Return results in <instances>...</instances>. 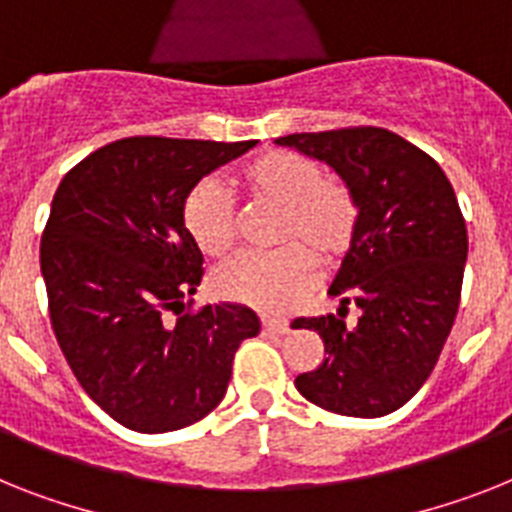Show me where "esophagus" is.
I'll use <instances>...</instances> for the list:
<instances>
[{"label": "esophagus", "instance_id": "obj_1", "mask_svg": "<svg viewBox=\"0 0 512 512\" xmlns=\"http://www.w3.org/2000/svg\"><path fill=\"white\" fill-rule=\"evenodd\" d=\"M261 327L269 335H287L290 332V322L282 319V316H261Z\"/></svg>", "mask_w": 512, "mask_h": 512}]
</instances>
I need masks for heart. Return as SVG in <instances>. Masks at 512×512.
Returning <instances> with one entry per match:
<instances>
[{"label":"heart","mask_w":512,"mask_h":512,"mask_svg":"<svg viewBox=\"0 0 512 512\" xmlns=\"http://www.w3.org/2000/svg\"><path fill=\"white\" fill-rule=\"evenodd\" d=\"M235 185L251 201L280 206V251L246 253L214 274L222 298L285 311L316 277V259L337 264L356 238L361 206L345 180L324 175L322 164L295 151L272 149L248 159L235 172ZM183 222L198 251L225 259L238 243V214L230 196L214 180L190 190Z\"/></svg>","instance_id":"heart-1"}]
</instances>
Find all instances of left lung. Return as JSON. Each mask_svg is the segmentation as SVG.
I'll use <instances>...</instances> for the list:
<instances>
[{
    "label": "left lung",
    "instance_id": "obj_1",
    "mask_svg": "<svg viewBox=\"0 0 512 512\" xmlns=\"http://www.w3.org/2000/svg\"><path fill=\"white\" fill-rule=\"evenodd\" d=\"M280 146L327 162L361 206L329 295L337 314L295 319L324 340V363L298 374L303 398L340 416L398 411L429 379L458 314L466 219L432 156L384 128L293 133ZM356 302L362 316L344 322Z\"/></svg>",
    "mask_w": 512,
    "mask_h": 512
}]
</instances>
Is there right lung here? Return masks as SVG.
<instances>
[{"instance_id": "add662e5", "label": "right lung", "mask_w": 512, "mask_h": 512, "mask_svg": "<svg viewBox=\"0 0 512 512\" xmlns=\"http://www.w3.org/2000/svg\"><path fill=\"white\" fill-rule=\"evenodd\" d=\"M135 135L75 164L41 235L59 348L101 411L141 434L196 424L222 403L259 316L240 303L183 311L204 277L183 206L201 177L253 149Z\"/></svg>"}]
</instances>
